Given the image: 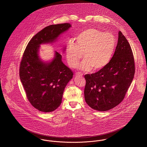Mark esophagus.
<instances>
[{
  "mask_svg": "<svg viewBox=\"0 0 147 147\" xmlns=\"http://www.w3.org/2000/svg\"><path fill=\"white\" fill-rule=\"evenodd\" d=\"M76 75L77 76H79V77H82V76H83V74H82L81 73H80V72L76 73Z\"/></svg>",
  "mask_w": 147,
  "mask_h": 147,
  "instance_id": "esophagus-1",
  "label": "esophagus"
}]
</instances>
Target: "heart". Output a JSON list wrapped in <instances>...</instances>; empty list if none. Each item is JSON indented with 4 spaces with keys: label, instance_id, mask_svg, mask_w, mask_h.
<instances>
[{
    "label": "heart",
    "instance_id": "1",
    "mask_svg": "<svg viewBox=\"0 0 147 147\" xmlns=\"http://www.w3.org/2000/svg\"><path fill=\"white\" fill-rule=\"evenodd\" d=\"M76 44L68 42L66 54L69 65L74 68L83 54L84 60L79 65L84 71L101 70L108 65L113 57L116 40L113 34L90 28L77 36Z\"/></svg>",
    "mask_w": 147,
    "mask_h": 147
}]
</instances>
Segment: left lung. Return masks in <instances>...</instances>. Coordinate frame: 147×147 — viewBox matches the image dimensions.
Instances as JSON below:
<instances>
[{
	"instance_id": "8db88e82",
	"label": "left lung",
	"mask_w": 147,
	"mask_h": 147,
	"mask_svg": "<svg viewBox=\"0 0 147 147\" xmlns=\"http://www.w3.org/2000/svg\"><path fill=\"white\" fill-rule=\"evenodd\" d=\"M135 73L133 51L121 31L111 61L95 73L86 74L84 98L89 106L99 111H108L124 98Z\"/></svg>"
}]
</instances>
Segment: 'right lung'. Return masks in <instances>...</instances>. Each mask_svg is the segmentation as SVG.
Returning <instances> with one entry per match:
<instances>
[{"instance_id": "right-lung-1", "label": "right lung", "mask_w": 147, "mask_h": 147, "mask_svg": "<svg viewBox=\"0 0 147 147\" xmlns=\"http://www.w3.org/2000/svg\"><path fill=\"white\" fill-rule=\"evenodd\" d=\"M70 27L68 23L46 27L31 38L24 51L20 77L28 100L40 111L49 113L57 109L61 103L64 89L73 76L57 51L50 62H43L38 56L40 46L54 42Z\"/></svg>"}]
</instances>
